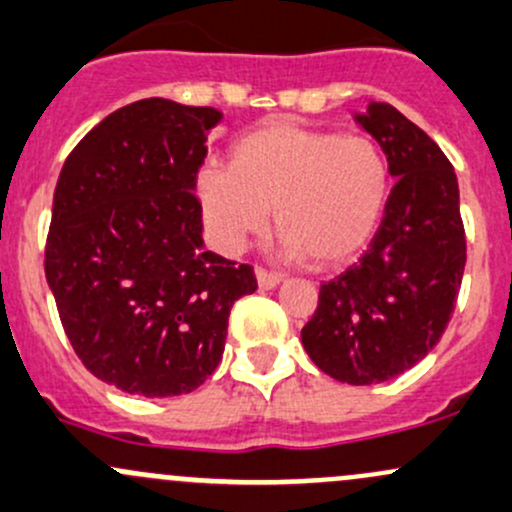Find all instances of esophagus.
I'll list each match as a JSON object with an SVG mask.
<instances>
[{
    "label": "esophagus",
    "mask_w": 512,
    "mask_h": 512,
    "mask_svg": "<svg viewBox=\"0 0 512 512\" xmlns=\"http://www.w3.org/2000/svg\"><path fill=\"white\" fill-rule=\"evenodd\" d=\"M255 277H257V284H260L262 289H272V287H277L279 282H282V274L265 270V267H257Z\"/></svg>",
    "instance_id": "34e87169"
}]
</instances>
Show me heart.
Masks as SVG:
<instances>
[{"label": "heart", "instance_id": "heart-1", "mask_svg": "<svg viewBox=\"0 0 512 512\" xmlns=\"http://www.w3.org/2000/svg\"><path fill=\"white\" fill-rule=\"evenodd\" d=\"M392 193L383 144L368 134L299 125L257 127L230 149V164L198 174L203 215L220 247L260 235L274 208L287 257L331 267L353 260L378 233Z\"/></svg>", "mask_w": 512, "mask_h": 512}]
</instances>
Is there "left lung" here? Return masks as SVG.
<instances>
[{
  "label": "left lung",
  "mask_w": 512,
  "mask_h": 512,
  "mask_svg": "<svg viewBox=\"0 0 512 512\" xmlns=\"http://www.w3.org/2000/svg\"><path fill=\"white\" fill-rule=\"evenodd\" d=\"M355 120L383 144L397 181L365 255L321 284L301 343L333 380L375 385L439 343L464 277L466 230L454 166L424 129L385 102Z\"/></svg>",
  "instance_id": "left-lung-1"
}]
</instances>
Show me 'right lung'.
<instances>
[{
	"label": "right lung",
	"mask_w": 512,
	"mask_h": 512,
	"mask_svg": "<svg viewBox=\"0 0 512 512\" xmlns=\"http://www.w3.org/2000/svg\"><path fill=\"white\" fill-rule=\"evenodd\" d=\"M213 107L147 98L75 144L53 193L46 279L80 363L129 395L196 390L223 358L250 265L203 252L198 169Z\"/></svg>",
	"instance_id": "add662e5"
}]
</instances>
